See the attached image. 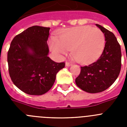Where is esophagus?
I'll return each instance as SVG.
<instances>
[{
	"instance_id": "obj_1",
	"label": "esophagus",
	"mask_w": 127,
	"mask_h": 127,
	"mask_svg": "<svg viewBox=\"0 0 127 127\" xmlns=\"http://www.w3.org/2000/svg\"><path fill=\"white\" fill-rule=\"evenodd\" d=\"M72 64L71 63H70V62H66L65 63V65L67 66V67H70V66H71L72 65Z\"/></svg>"
}]
</instances>
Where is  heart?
I'll return each mask as SVG.
<instances>
[{
	"label": "heart",
	"mask_w": 127,
	"mask_h": 127,
	"mask_svg": "<svg viewBox=\"0 0 127 127\" xmlns=\"http://www.w3.org/2000/svg\"><path fill=\"white\" fill-rule=\"evenodd\" d=\"M105 37L100 29L90 26H80L64 30L58 39L52 38L50 49L59 56L65 55L72 50L77 62L88 64L96 60L102 52Z\"/></svg>",
	"instance_id": "1"
}]
</instances>
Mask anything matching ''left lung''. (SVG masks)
Returning a JSON list of instances; mask_svg holds the SVG:
<instances>
[{
	"label": "left lung",
	"instance_id": "8db88e82",
	"mask_svg": "<svg viewBox=\"0 0 127 127\" xmlns=\"http://www.w3.org/2000/svg\"><path fill=\"white\" fill-rule=\"evenodd\" d=\"M105 36L104 51L97 61L81 67V72L76 78L77 86L90 94L102 92L111 86L121 70L122 53L120 45L113 32L96 24Z\"/></svg>",
	"mask_w": 127,
	"mask_h": 127
}]
</instances>
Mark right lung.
Returning a JSON list of instances; mask_svg holds the SVG:
<instances>
[{
	"label": "right lung",
	"instance_id": "1",
	"mask_svg": "<svg viewBox=\"0 0 127 127\" xmlns=\"http://www.w3.org/2000/svg\"><path fill=\"white\" fill-rule=\"evenodd\" d=\"M49 27L32 26L15 36L7 53L9 73L20 90L41 95L50 90L57 72L65 63H57L48 57Z\"/></svg>",
	"mask_w": 127,
	"mask_h": 127
}]
</instances>
